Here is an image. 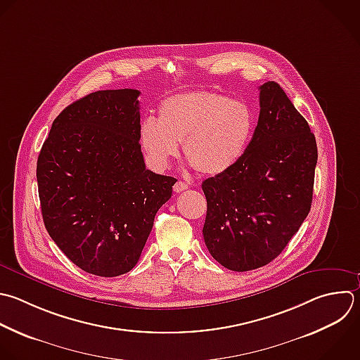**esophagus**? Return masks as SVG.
<instances>
[{
  "instance_id": "obj_1",
  "label": "esophagus",
  "mask_w": 360,
  "mask_h": 360,
  "mask_svg": "<svg viewBox=\"0 0 360 360\" xmlns=\"http://www.w3.org/2000/svg\"><path fill=\"white\" fill-rule=\"evenodd\" d=\"M188 188V186L186 184V183H183V181H176V184L173 186V190L176 191V193H181V191H184V190H187Z\"/></svg>"
}]
</instances>
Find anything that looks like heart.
I'll return each instance as SVG.
<instances>
[{
	"label": "heart",
	"instance_id": "1",
	"mask_svg": "<svg viewBox=\"0 0 360 360\" xmlns=\"http://www.w3.org/2000/svg\"><path fill=\"white\" fill-rule=\"evenodd\" d=\"M256 125L253 108L211 91L169 97L159 105V118H145L139 142L156 169H166L180 142L186 158L204 174L231 170L243 158Z\"/></svg>",
	"mask_w": 360,
	"mask_h": 360
}]
</instances>
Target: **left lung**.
<instances>
[{
	"instance_id": "1",
	"label": "left lung",
	"mask_w": 360,
	"mask_h": 360,
	"mask_svg": "<svg viewBox=\"0 0 360 360\" xmlns=\"http://www.w3.org/2000/svg\"><path fill=\"white\" fill-rule=\"evenodd\" d=\"M260 114L236 166L202 181L211 256L233 271L276 259L307 218L318 159L315 136L283 89L259 87Z\"/></svg>"
}]
</instances>
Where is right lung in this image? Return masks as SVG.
Listing matches in <instances>:
<instances>
[{"instance_id": "1", "label": "right lung", "mask_w": 360, "mask_h": 360, "mask_svg": "<svg viewBox=\"0 0 360 360\" xmlns=\"http://www.w3.org/2000/svg\"><path fill=\"white\" fill-rule=\"evenodd\" d=\"M139 91L91 93L53 121L38 158L45 226L82 270L115 277L138 263L174 177L146 169Z\"/></svg>"}]
</instances>
